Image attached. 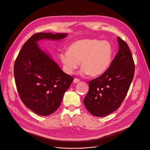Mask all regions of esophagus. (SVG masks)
<instances>
[{
	"label": "esophagus",
	"instance_id": "1",
	"mask_svg": "<svg viewBox=\"0 0 150 150\" xmlns=\"http://www.w3.org/2000/svg\"><path fill=\"white\" fill-rule=\"evenodd\" d=\"M79 81H80V80L78 78H74V83H78L79 82Z\"/></svg>",
	"mask_w": 150,
	"mask_h": 150
}]
</instances>
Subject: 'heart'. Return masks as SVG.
Instances as JSON below:
<instances>
[{"label": "heart", "instance_id": "heart-1", "mask_svg": "<svg viewBox=\"0 0 150 150\" xmlns=\"http://www.w3.org/2000/svg\"><path fill=\"white\" fill-rule=\"evenodd\" d=\"M113 54V47L110 42L88 38L72 42L67 51L60 52L59 59L67 74H72L81 63V74L98 76L110 67Z\"/></svg>", "mask_w": 150, "mask_h": 150}]
</instances>
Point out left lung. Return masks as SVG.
Returning <instances> with one entry per match:
<instances>
[{"mask_svg": "<svg viewBox=\"0 0 150 150\" xmlns=\"http://www.w3.org/2000/svg\"><path fill=\"white\" fill-rule=\"evenodd\" d=\"M119 50L110 67L101 76L88 82L84 99L88 111L96 117L111 114L120 106L129 91L134 64L127 43L118 37Z\"/></svg>", "mask_w": 150, "mask_h": 150, "instance_id": "obj_1", "label": "left lung"}]
</instances>
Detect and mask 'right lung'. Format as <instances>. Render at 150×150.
<instances>
[{"label": "right lung", "mask_w": 150, "mask_h": 150, "mask_svg": "<svg viewBox=\"0 0 150 150\" xmlns=\"http://www.w3.org/2000/svg\"><path fill=\"white\" fill-rule=\"evenodd\" d=\"M66 36L61 33H35L23 45L15 61L13 74L19 96L25 106L40 115L47 116L57 110L74 78L62 71L37 42Z\"/></svg>", "instance_id": "obj_1"}]
</instances>
